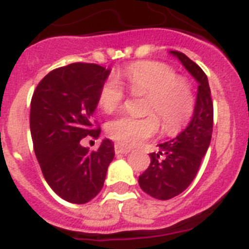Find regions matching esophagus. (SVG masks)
Here are the masks:
<instances>
[{"label": "esophagus", "instance_id": "esophagus-1", "mask_svg": "<svg viewBox=\"0 0 249 249\" xmlns=\"http://www.w3.org/2000/svg\"><path fill=\"white\" fill-rule=\"evenodd\" d=\"M114 152H116L117 155H127V153L131 152V149H129L128 147H123L122 144L117 143V144H114Z\"/></svg>", "mask_w": 249, "mask_h": 249}]
</instances>
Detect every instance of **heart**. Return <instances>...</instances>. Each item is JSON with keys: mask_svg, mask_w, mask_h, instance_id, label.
Segmentation results:
<instances>
[{"mask_svg": "<svg viewBox=\"0 0 249 249\" xmlns=\"http://www.w3.org/2000/svg\"><path fill=\"white\" fill-rule=\"evenodd\" d=\"M122 77L132 94H146L144 117L122 114L107 123V135L132 147L156 135L160 127L169 135L181 131L195 113L196 94L191 82L177 76L172 66L160 61H137L123 68ZM126 93L120 82L108 78L101 86L98 105L107 113L116 111ZM159 117L157 118V116Z\"/></svg>", "mask_w": 249, "mask_h": 249, "instance_id": "heart-1", "label": "heart"}]
</instances>
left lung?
<instances>
[{"label":"left lung","instance_id":"1","mask_svg":"<svg viewBox=\"0 0 249 249\" xmlns=\"http://www.w3.org/2000/svg\"><path fill=\"white\" fill-rule=\"evenodd\" d=\"M198 82L193 117L181 135L158 144L149 153L151 163L138 177L140 187L153 198H173L192 183L210 147L213 131V102L208 78L201 67L179 51H171Z\"/></svg>","mask_w":249,"mask_h":249}]
</instances>
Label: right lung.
Wrapping results in <instances>:
<instances>
[{
  "mask_svg": "<svg viewBox=\"0 0 249 249\" xmlns=\"http://www.w3.org/2000/svg\"><path fill=\"white\" fill-rule=\"evenodd\" d=\"M108 74L96 63L54 68L39 81L31 100V136L43 177L71 203H87L100 193L114 157L109 140L96 151L81 146L87 136L97 140L101 135L93 112Z\"/></svg>",
  "mask_w": 249,
  "mask_h": 249,
  "instance_id": "1",
  "label": "right lung"
}]
</instances>
